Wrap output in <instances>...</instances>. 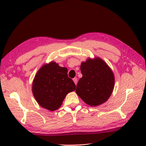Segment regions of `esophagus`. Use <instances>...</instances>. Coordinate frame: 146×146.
Wrapping results in <instances>:
<instances>
[{
  "label": "esophagus",
  "instance_id": "1",
  "mask_svg": "<svg viewBox=\"0 0 146 146\" xmlns=\"http://www.w3.org/2000/svg\"><path fill=\"white\" fill-rule=\"evenodd\" d=\"M73 80L74 83H75V85H76V84H77V82H78V79H77V78H74L73 79Z\"/></svg>",
  "mask_w": 146,
  "mask_h": 146
}]
</instances>
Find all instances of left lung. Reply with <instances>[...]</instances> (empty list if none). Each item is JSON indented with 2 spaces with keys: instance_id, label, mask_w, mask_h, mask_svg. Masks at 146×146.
Instances as JSON below:
<instances>
[{
  "instance_id": "left-lung-1",
  "label": "left lung",
  "mask_w": 146,
  "mask_h": 146,
  "mask_svg": "<svg viewBox=\"0 0 146 146\" xmlns=\"http://www.w3.org/2000/svg\"><path fill=\"white\" fill-rule=\"evenodd\" d=\"M80 70L83 76L77 83L76 94L91 107L104 104L113 90L115 78L112 71L100 58L82 62Z\"/></svg>"
}]
</instances>
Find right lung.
Segmentation results:
<instances>
[{"label": "right lung", "instance_id": "right-lung-1", "mask_svg": "<svg viewBox=\"0 0 146 146\" xmlns=\"http://www.w3.org/2000/svg\"><path fill=\"white\" fill-rule=\"evenodd\" d=\"M75 88V83L68 78L67 68L54 61L43 65L33 83V94L37 102L50 111L60 108L66 95Z\"/></svg>", "mask_w": 146, "mask_h": 146}]
</instances>
